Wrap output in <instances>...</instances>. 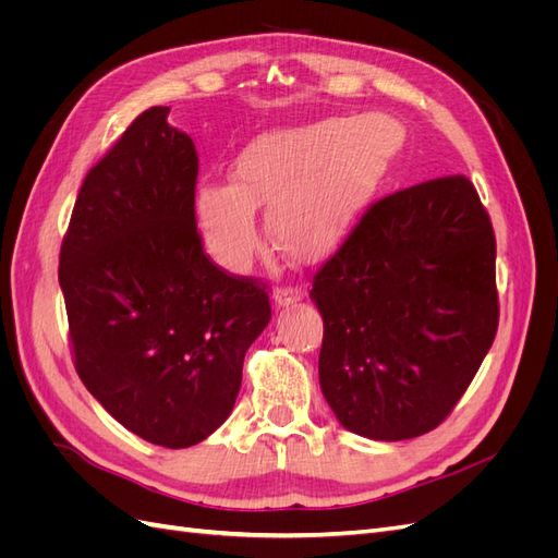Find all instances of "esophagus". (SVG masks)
<instances>
[{
	"instance_id": "1",
	"label": "esophagus",
	"mask_w": 558,
	"mask_h": 558,
	"mask_svg": "<svg viewBox=\"0 0 558 558\" xmlns=\"http://www.w3.org/2000/svg\"><path fill=\"white\" fill-rule=\"evenodd\" d=\"M272 300H275L277 307L295 305L298 300H302V289H298V286H279V289L272 295Z\"/></svg>"
}]
</instances>
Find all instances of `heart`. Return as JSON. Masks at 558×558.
I'll list each match as a JSON object with an SVG mask.
<instances>
[{
	"label": "heart",
	"instance_id": "obj_1",
	"mask_svg": "<svg viewBox=\"0 0 558 558\" xmlns=\"http://www.w3.org/2000/svg\"><path fill=\"white\" fill-rule=\"evenodd\" d=\"M402 148V132L384 116H332L260 134L240 150L230 183H202L195 218L211 256L244 267L256 248V209L295 258L330 248L375 197Z\"/></svg>",
	"mask_w": 558,
	"mask_h": 558
}]
</instances>
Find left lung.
Listing matches in <instances>:
<instances>
[{
  "instance_id": "8db88e82",
  "label": "left lung",
  "mask_w": 558,
  "mask_h": 558,
  "mask_svg": "<svg viewBox=\"0 0 558 558\" xmlns=\"http://www.w3.org/2000/svg\"><path fill=\"white\" fill-rule=\"evenodd\" d=\"M318 381L340 424L398 442L437 428L498 330L496 238L465 177L369 207L318 269Z\"/></svg>"
}]
</instances>
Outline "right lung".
Returning <instances> with one entry per match:
<instances>
[{"mask_svg": "<svg viewBox=\"0 0 558 558\" xmlns=\"http://www.w3.org/2000/svg\"><path fill=\"white\" fill-rule=\"evenodd\" d=\"M167 113H140L83 179L58 277L81 381L134 435L183 449L230 416L272 307L202 248L197 150Z\"/></svg>", "mask_w": 558, "mask_h": 558, "instance_id": "1", "label": "right lung"}]
</instances>
